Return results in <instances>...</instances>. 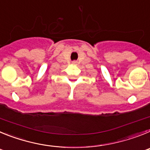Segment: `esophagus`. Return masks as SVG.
I'll return each instance as SVG.
<instances>
[{
    "mask_svg": "<svg viewBox=\"0 0 150 150\" xmlns=\"http://www.w3.org/2000/svg\"><path fill=\"white\" fill-rule=\"evenodd\" d=\"M72 64H76V62H75V61H74V62H72Z\"/></svg>",
    "mask_w": 150,
    "mask_h": 150,
    "instance_id": "1",
    "label": "esophagus"
}]
</instances>
